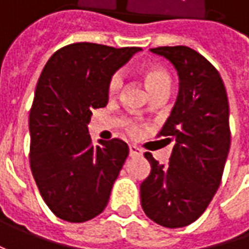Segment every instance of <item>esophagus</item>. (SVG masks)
Instances as JSON below:
<instances>
[{"mask_svg":"<svg viewBox=\"0 0 249 249\" xmlns=\"http://www.w3.org/2000/svg\"><path fill=\"white\" fill-rule=\"evenodd\" d=\"M129 152L130 157H140V155H142V151H141L137 145H130Z\"/></svg>","mask_w":249,"mask_h":249,"instance_id":"34e87169","label":"esophagus"}]
</instances>
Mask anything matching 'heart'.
Wrapping results in <instances>:
<instances>
[{"mask_svg":"<svg viewBox=\"0 0 249 249\" xmlns=\"http://www.w3.org/2000/svg\"><path fill=\"white\" fill-rule=\"evenodd\" d=\"M142 77H144V82H145V86L148 89L149 94H154L157 91L170 90L172 79H170V74L163 68L147 66L142 71ZM122 86H123V76H122V73H115L110 77L109 84H108V90H109L110 95L116 94L122 89ZM130 130L134 133V131H137V127L136 126H130Z\"/></svg>","mask_w":249,"mask_h":249,"instance_id":"heart-1","label":"heart"}]
</instances>
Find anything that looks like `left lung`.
<instances>
[{
    "mask_svg": "<svg viewBox=\"0 0 249 249\" xmlns=\"http://www.w3.org/2000/svg\"><path fill=\"white\" fill-rule=\"evenodd\" d=\"M178 74V95L160 134L175 147L167 165L145 152L151 173L140 186L141 206L155 223L177 229L196 222L220 186L230 149L229 101L212 63L186 45L151 48Z\"/></svg>",
    "mask_w": 249,
    "mask_h": 249,
    "instance_id": "1",
    "label": "left lung"
}]
</instances>
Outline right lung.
<instances>
[{"label":"right lung","instance_id":"right-lung-1","mask_svg":"<svg viewBox=\"0 0 249 249\" xmlns=\"http://www.w3.org/2000/svg\"><path fill=\"white\" fill-rule=\"evenodd\" d=\"M139 51L76 43L44 66L29 116L30 167L44 202L62 220L87 222L108 205L129 147L119 139L94 145L89 123L92 109L108 104L113 73Z\"/></svg>","mask_w":249,"mask_h":249}]
</instances>
